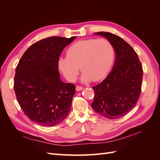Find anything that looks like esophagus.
Wrapping results in <instances>:
<instances>
[{
    "label": "esophagus",
    "instance_id": "34e87169",
    "mask_svg": "<svg viewBox=\"0 0 160 160\" xmlns=\"http://www.w3.org/2000/svg\"><path fill=\"white\" fill-rule=\"evenodd\" d=\"M83 87H81V86H79V85L76 86V90H77V91H79L83 90Z\"/></svg>",
    "mask_w": 160,
    "mask_h": 160
}]
</instances>
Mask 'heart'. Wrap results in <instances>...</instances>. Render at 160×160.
Here are the masks:
<instances>
[{
	"label": "heart",
	"mask_w": 160,
	"mask_h": 160,
	"mask_svg": "<svg viewBox=\"0 0 160 160\" xmlns=\"http://www.w3.org/2000/svg\"><path fill=\"white\" fill-rule=\"evenodd\" d=\"M114 59V50L105 38L79 41L67 50V56L58 60V67L65 78L74 82L83 72L81 81H98L105 76Z\"/></svg>",
	"instance_id": "obj_1"
}]
</instances>
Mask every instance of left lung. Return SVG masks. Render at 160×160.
Listing matches in <instances>:
<instances>
[{
    "instance_id": "8db88e82",
    "label": "left lung",
    "mask_w": 160,
    "mask_h": 160,
    "mask_svg": "<svg viewBox=\"0 0 160 160\" xmlns=\"http://www.w3.org/2000/svg\"><path fill=\"white\" fill-rule=\"evenodd\" d=\"M105 37L115 52L113 67L107 77L93 87V109L99 115L115 119L128 113L135 105L142 91L143 69L138 55L122 38L108 32H95Z\"/></svg>"
}]
</instances>
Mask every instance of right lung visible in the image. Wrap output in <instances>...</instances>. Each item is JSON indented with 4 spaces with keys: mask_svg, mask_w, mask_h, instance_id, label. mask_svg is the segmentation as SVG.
Segmentation results:
<instances>
[{
    "mask_svg": "<svg viewBox=\"0 0 160 160\" xmlns=\"http://www.w3.org/2000/svg\"><path fill=\"white\" fill-rule=\"evenodd\" d=\"M76 37H51L27 49L19 61L14 91L24 113L32 122L52 127L69 114L75 86L60 79L58 60Z\"/></svg>",
    "mask_w": 160,
    "mask_h": 160,
    "instance_id": "obj_1",
    "label": "right lung"
}]
</instances>
